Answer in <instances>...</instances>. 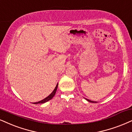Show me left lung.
I'll return each mask as SVG.
<instances>
[{
  "label": "left lung",
  "mask_w": 132,
  "mask_h": 132,
  "mask_svg": "<svg viewBox=\"0 0 132 132\" xmlns=\"http://www.w3.org/2000/svg\"><path fill=\"white\" fill-rule=\"evenodd\" d=\"M86 100H87L89 102H91V103H96V102H94V101H91V100H89V99H87V98H86Z\"/></svg>",
  "instance_id": "1"
}]
</instances>
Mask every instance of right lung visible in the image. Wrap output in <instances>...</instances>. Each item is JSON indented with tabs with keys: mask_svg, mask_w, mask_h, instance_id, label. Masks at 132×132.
<instances>
[{
	"mask_svg": "<svg viewBox=\"0 0 132 132\" xmlns=\"http://www.w3.org/2000/svg\"><path fill=\"white\" fill-rule=\"evenodd\" d=\"M57 86H58V83H57V85H56V87H55V89H54V90L53 91V92H52V93H51V94H50V95L48 96V97H46V98H44L43 100H41V101H40V102H35V103H34V104L44 103H45V102H48V101L50 100H51V99L53 98V97H54V96L55 94H56V92L57 89Z\"/></svg>",
	"mask_w": 132,
	"mask_h": 132,
	"instance_id": "right-lung-1",
	"label": "right lung"
}]
</instances>
